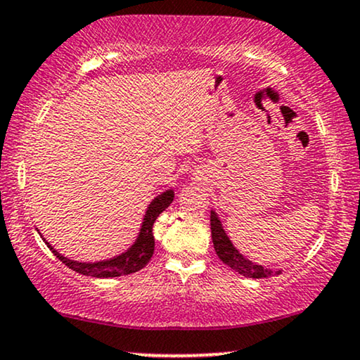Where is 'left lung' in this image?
<instances>
[{
    "instance_id": "8db88e82",
    "label": "left lung",
    "mask_w": 360,
    "mask_h": 360,
    "mask_svg": "<svg viewBox=\"0 0 360 360\" xmlns=\"http://www.w3.org/2000/svg\"><path fill=\"white\" fill-rule=\"evenodd\" d=\"M210 232H212L215 253H217L220 260H222L225 265L232 268V270L238 271L240 275L247 278H268L280 273L268 270V268H263L262 265H255V263L247 260L242 253H238L237 248L229 240L227 233L224 232L222 224H220V220L215 212H210Z\"/></svg>"
}]
</instances>
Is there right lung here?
<instances>
[{"label":"right lung","mask_w":360,"mask_h":360,"mask_svg":"<svg viewBox=\"0 0 360 360\" xmlns=\"http://www.w3.org/2000/svg\"><path fill=\"white\" fill-rule=\"evenodd\" d=\"M174 199V193L172 191H166L161 195L153 200L148 207L145 219H143V225L140 230V236H138L136 242L133 243L130 250H127L122 255L112 258V260L97 262V263H80L69 260V258L62 257L59 252L54 250L49 243L47 247L51 248L52 253L59 258L62 263H65L67 266L77 273H82L85 276H95V278H113V276H122V275H130L141 270L148 262L151 260L153 252H155V236H153V224L156 222V219L160 217V214L165 210L167 205Z\"/></svg>","instance_id":"add662e5"}]
</instances>
